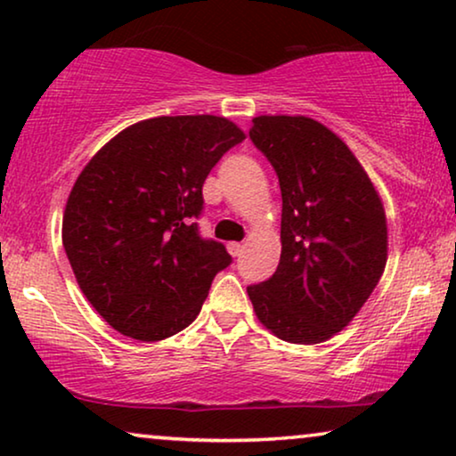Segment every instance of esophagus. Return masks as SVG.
<instances>
[{
  "label": "esophagus",
  "instance_id": "34e87169",
  "mask_svg": "<svg viewBox=\"0 0 456 456\" xmlns=\"http://www.w3.org/2000/svg\"><path fill=\"white\" fill-rule=\"evenodd\" d=\"M228 253L230 255H232V257H239V255L242 253V248H245V247H242V242H228Z\"/></svg>",
  "mask_w": 456,
  "mask_h": 456
}]
</instances>
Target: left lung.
<instances>
[{"label": "left lung", "mask_w": 456, "mask_h": 456, "mask_svg": "<svg viewBox=\"0 0 456 456\" xmlns=\"http://www.w3.org/2000/svg\"><path fill=\"white\" fill-rule=\"evenodd\" d=\"M248 136L282 191L278 270L247 286L248 298L278 338L317 345L348 326L382 278V199L351 149L311 118H253Z\"/></svg>", "instance_id": "1"}]
</instances>
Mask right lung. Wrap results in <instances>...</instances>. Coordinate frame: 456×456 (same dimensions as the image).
<instances>
[{
  "label": "right lung",
  "mask_w": 456,
  "mask_h": 456,
  "mask_svg": "<svg viewBox=\"0 0 456 456\" xmlns=\"http://www.w3.org/2000/svg\"><path fill=\"white\" fill-rule=\"evenodd\" d=\"M245 141L220 116H159L124 128L85 166L61 240L80 290L111 328L142 342L184 330L232 264L203 239V183Z\"/></svg>",
  "instance_id": "obj_1"
}]
</instances>
